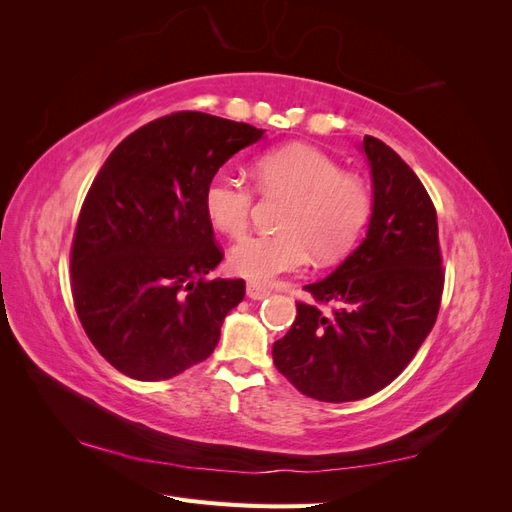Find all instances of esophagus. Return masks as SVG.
Listing matches in <instances>:
<instances>
[{"instance_id": "34e87169", "label": "esophagus", "mask_w": 512, "mask_h": 512, "mask_svg": "<svg viewBox=\"0 0 512 512\" xmlns=\"http://www.w3.org/2000/svg\"><path fill=\"white\" fill-rule=\"evenodd\" d=\"M245 292H247V297L250 299H254V301H260V299H267L269 297V288H265V286H260V284H254V282H247V288H245Z\"/></svg>"}]
</instances>
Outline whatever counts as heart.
I'll use <instances>...</instances> for the list:
<instances>
[{
  "mask_svg": "<svg viewBox=\"0 0 512 512\" xmlns=\"http://www.w3.org/2000/svg\"><path fill=\"white\" fill-rule=\"evenodd\" d=\"M256 179L265 192L290 196L282 232L250 235L232 245L228 265L254 284L303 269L312 252L320 262L344 256L361 237L371 215V196L363 181L316 147L288 145L262 153ZM254 190L239 173L220 168L203 192L207 220L228 237H239L250 222Z\"/></svg>",
  "mask_w": 512,
  "mask_h": 512,
  "instance_id": "heart-1",
  "label": "heart"
}]
</instances>
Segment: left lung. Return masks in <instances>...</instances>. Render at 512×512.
<instances>
[{
  "mask_svg": "<svg viewBox=\"0 0 512 512\" xmlns=\"http://www.w3.org/2000/svg\"><path fill=\"white\" fill-rule=\"evenodd\" d=\"M371 173V215L363 241L324 280L305 290L322 314L297 303L273 363L303 395L342 404L391 384L438 318L444 273L438 215L414 170L374 136L359 147Z\"/></svg>",
  "mask_w": 512,
  "mask_h": 512,
  "instance_id": "8db88e82",
  "label": "left lung"
}]
</instances>
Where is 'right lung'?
I'll return each mask as SVG.
<instances>
[{
	"mask_svg": "<svg viewBox=\"0 0 512 512\" xmlns=\"http://www.w3.org/2000/svg\"><path fill=\"white\" fill-rule=\"evenodd\" d=\"M262 136L207 113L166 115L121 141L91 183L72 243V297L91 344L121 374L168 380L218 346L245 282L205 280L222 252L203 192Z\"/></svg>",
	"mask_w": 512,
	"mask_h": 512,
	"instance_id": "add662e5",
	"label": "right lung"
}]
</instances>
